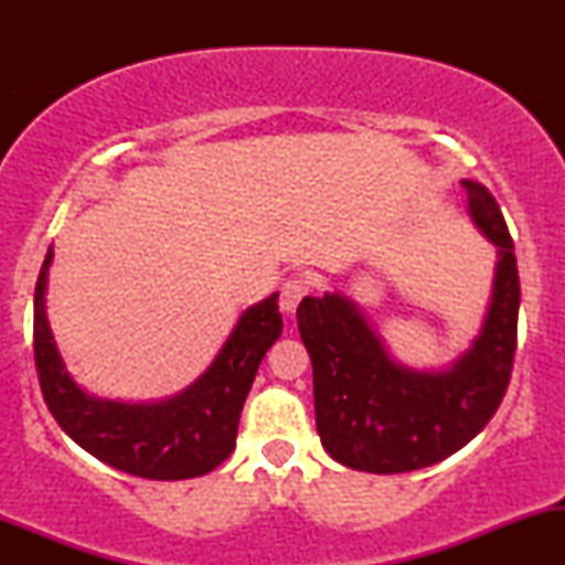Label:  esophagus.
<instances>
[{
  "label": "esophagus",
  "instance_id": "34e87169",
  "mask_svg": "<svg viewBox=\"0 0 565 565\" xmlns=\"http://www.w3.org/2000/svg\"><path fill=\"white\" fill-rule=\"evenodd\" d=\"M310 291V281L305 276H289L287 281L281 284V291H278V305H281L284 313H295L297 305L305 295Z\"/></svg>",
  "mask_w": 565,
  "mask_h": 565
}]
</instances>
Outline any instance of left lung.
I'll list each match as a JSON object with an SVG mask.
<instances>
[{"mask_svg": "<svg viewBox=\"0 0 565 565\" xmlns=\"http://www.w3.org/2000/svg\"><path fill=\"white\" fill-rule=\"evenodd\" d=\"M472 223L497 246L489 313L472 348L444 372L391 359L353 300L305 297L297 327L313 364L316 427L323 449L361 472H408L451 457L483 430L510 385L521 281L512 238L489 188L462 180Z\"/></svg>", "mask_w": 565, "mask_h": 565, "instance_id": "1", "label": "left lung"}]
</instances>
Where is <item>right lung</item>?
<instances>
[{"instance_id": "add662e5", "label": "right lung", "mask_w": 565, "mask_h": 565, "mask_svg": "<svg viewBox=\"0 0 565 565\" xmlns=\"http://www.w3.org/2000/svg\"><path fill=\"white\" fill-rule=\"evenodd\" d=\"M50 263L53 246L34 291V361L44 404L66 436L100 462L151 481L199 478L225 462L236 449L257 366L281 337L278 295L244 310L212 366L183 393L157 404H121L87 395L63 366L44 313Z\"/></svg>"}]
</instances>
